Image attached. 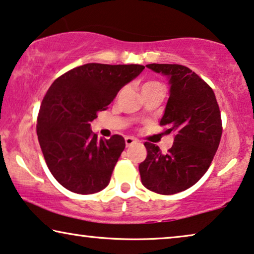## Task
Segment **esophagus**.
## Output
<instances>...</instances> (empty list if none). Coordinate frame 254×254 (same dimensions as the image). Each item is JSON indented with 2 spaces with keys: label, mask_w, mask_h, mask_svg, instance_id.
<instances>
[{
  "label": "esophagus",
  "mask_w": 254,
  "mask_h": 254,
  "mask_svg": "<svg viewBox=\"0 0 254 254\" xmlns=\"http://www.w3.org/2000/svg\"><path fill=\"white\" fill-rule=\"evenodd\" d=\"M125 142H126V145H127V147H130V145H133L134 143H136L137 140H136V138H134V137L127 136L126 138H125Z\"/></svg>",
  "instance_id": "34e87169"
}]
</instances>
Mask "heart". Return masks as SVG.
Listing matches in <instances>:
<instances>
[{
  "label": "heart",
  "instance_id": "obj_1",
  "mask_svg": "<svg viewBox=\"0 0 254 254\" xmlns=\"http://www.w3.org/2000/svg\"><path fill=\"white\" fill-rule=\"evenodd\" d=\"M154 88H163V85L157 81H148L142 85V91H144V90H149V89H154Z\"/></svg>",
  "mask_w": 254,
  "mask_h": 254
}]
</instances>
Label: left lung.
<instances>
[{"instance_id": "1", "label": "left lung", "mask_w": 254, "mask_h": 254, "mask_svg": "<svg viewBox=\"0 0 254 254\" xmlns=\"http://www.w3.org/2000/svg\"><path fill=\"white\" fill-rule=\"evenodd\" d=\"M149 69L169 79L170 96L159 125L175 133L163 154L145 142L147 157L138 165L144 187L158 194L183 192L207 172L222 136L220 107L213 89L182 64H150Z\"/></svg>"}]
</instances>
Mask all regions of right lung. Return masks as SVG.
I'll return each instance as SVG.
<instances>
[{
    "instance_id": "1",
    "label": "right lung",
    "mask_w": 254,
    "mask_h": 254,
    "mask_svg": "<svg viewBox=\"0 0 254 254\" xmlns=\"http://www.w3.org/2000/svg\"><path fill=\"white\" fill-rule=\"evenodd\" d=\"M143 69L141 64H86L50 86L39 110L37 135L48 169L64 189L92 194L109 185L126 143L121 135L98 140L91 121Z\"/></svg>"
}]
</instances>
